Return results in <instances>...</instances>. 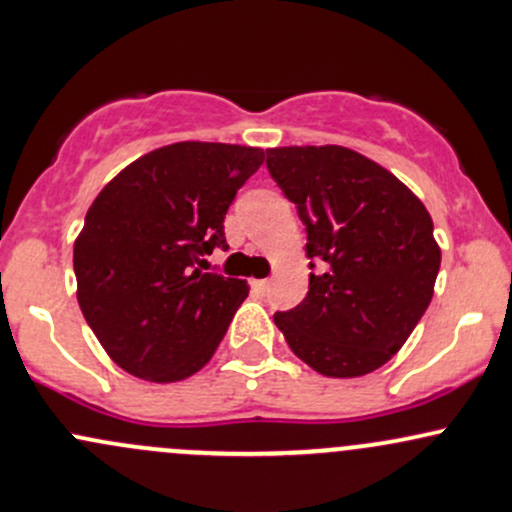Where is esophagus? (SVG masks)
I'll return each mask as SVG.
<instances>
[{
    "label": "esophagus",
    "mask_w": 512,
    "mask_h": 512,
    "mask_svg": "<svg viewBox=\"0 0 512 512\" xmlns=\"http://www.w3.org/2000/svg\"><path fill=\"white\" fill-rule=\"evenodd\" d=\"M254 293L256 295H266L268 293V285H271V280H266V278H261V280H254Z\"/></svg>",
    "instance_id": "obj_1"
}]
</instances>
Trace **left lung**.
Here are the masks:
<instances>
[{"mask_svg":"<svg viewBox=\"0 0 512 512\" xmlns=\"http://www.w3.org/2000/svg\"><path fill=\"white\" fill-rule=\"evenodd\" d=\"M307 232L310 290L276 312L293 354L329 378L381 368L425 315L439 273L432 217L386 168L344 146L268 148Z\"/></svg>","mask_w":512,"mask_h":512,"instance_id":"obj_1","label":"left lung"}]
</instances>
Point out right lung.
<instances>
[{"label": "right lung", "instance_id": "add662e5", "mask_svg": "<svg viewBox=\"0 0 512 512\" xmlns=\"http://www.w3.org/2000/svg\"><path fill=\"white\" fill-rule=\"evenodd\" d=\"M261 163V148L180 141L95 197L73 251L78 302L126 373L173 383L212 359L249 285L207 273L205 256L229 249L224 214Z\"/></svg>", "mask_w": 512, "mask_h": 512}]
</instances>
